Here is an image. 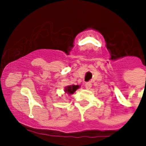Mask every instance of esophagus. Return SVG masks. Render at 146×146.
I'll use <instances>...</instances> for the list:
<instances>
[{"instance_id":"obj_1","label":"esophagus","mask_w":146,"mask_h":146,"mask_svg":"<svg viewBox=\"0 0 146 146\" xmlns=\"http://www.w3.org/2000/svg\"><path fill=\"white\" fill-rule=\"evenodd\" d=\"M85 87H86V89H90L92 87V83L91 82H86V83L85 84Z\"/></svg>"}]
</instances>
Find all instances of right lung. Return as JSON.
<instances>
[{
	"instance_id": "1",
	"label": "right lung",
	"mask_w": 146,
	"mask_h": 146,
	"mask_svg": "<svg viewBox=\"0 0 146 146\" xmlns=\"http://www.w3.org/2000/svg\"><path fill=\"white\" fill-rule=\"evenodd\" d=\"M80 88V86H75V85H73V86H68L65 88V92L67 93L68 95H71V94H73L76 92V90Z\"/></svg>"
}]
</instances>
